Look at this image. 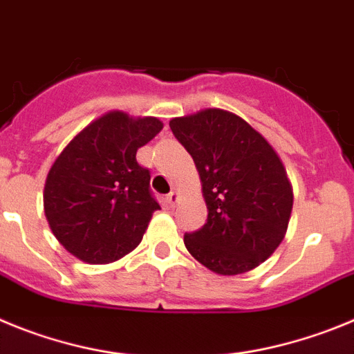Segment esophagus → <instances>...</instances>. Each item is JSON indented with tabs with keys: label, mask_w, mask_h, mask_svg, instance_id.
Segmentation results:
<instances>
[{
	"label": "esophagus",
	"mask_w": 354,
	"mask_h": 354,
	"mask_svg": "<svg viewBox=\"0 0 354 354\" xmlns=\"http://www.w3.org/2000/svg\"><path fill=\"white\" fill-rule=\"evenodd\" d=\"M165 201H167V205L169 206H174L178 203V192H169L167 197H165Z\"/></svg>",
	"instance_id": "34e87169"
}]
</instances>
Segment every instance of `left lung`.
I'll list each match as a JSON object with an SVG mask.
<instances>
[{
    "label": "left lung",
    "instance_id": "1",
    "mask_svg": "<svg viewBox=\"0 0 354 354\" xmlns=\"http://www.w3.org/2000/svg\"><path fill=\"white\" fill-rule=\"evenodd\" d=\"M196 162L208 206L206 224L185 232V247L206 268L238 275L279 247L292 190L275 149L236 114L206 109L169 122Z\"/></svg>",
    "mask_w": 354,
    "mask_h": 354
}]
</instances>
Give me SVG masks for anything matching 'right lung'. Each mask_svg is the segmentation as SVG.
I'll return each mask as SVG.
<instances>
[{
    "mask_svg": "<svg viewBox=\"0 0 354 354\" xmlns=\"http://www.w3.org/2000/svg\"><path fill=\"white\" fill-rule=\"evenodd\" d=\"M157 118L114 111L90 123L62 151L44 190L54 236L84 263L116 261L138 247L153 212L149 169L136 158L162 130Z\"/></svg>",
    "mask_w": 354,
    "mask_h": 354,
    "instance_id": "1",
    "label": "right lung"
}]
</instances>
